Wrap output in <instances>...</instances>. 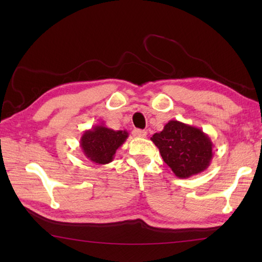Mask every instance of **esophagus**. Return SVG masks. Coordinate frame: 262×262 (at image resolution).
Wrapping results in <instances>:
<instances>
[{"instance_id": "34e87169", "label": "esophagus", "mask_w": 262, "mask_h": 262, "mask_svg": "<svg viewBox=\"0 0 262 262\" xmlns=\"http://www.w3.org/2000/svg\"><path fill=\"white\" fill-rule=\"evenodd\" d=\"M133 135L136 137H146L147 132L143 130V129H134L133 130Z\"/></svg>"}]
</instances>
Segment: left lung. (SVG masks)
<instances>
[{
    "label": "left lung",
    "mask_w": 262,
    "mask_h": 262,
    "mask_svg": "<svg viewBox=\"0 0 262 262\" xmlns=\"http://www.w3.org/2000/svg\"><path fill=\"white\" fill-rule=\"evenodd\" d=\"M151 140L164 162L180 179L202 173L213 159V143L208 135L181 121L170 120Z\"/></svg>",
    "instance_id": "1"
}]
</instances>
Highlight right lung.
<instances>
[{"mask_svg": "<svg viewBox=\"0 0 262 262\" xmlns=\"http://www.w3.org/2000/svg\"><path fill=\"white\" fill-rule=\"evenodd\" d=\"M128 137L127 130H114L100 124L83 133L80 146L88 160L96 164H108L116 151Z\"/></svg>", "mask_w": 262, "mask_h": 262, "instance_id": "obj_1", "label": "right lung"}]
</instances>
